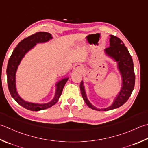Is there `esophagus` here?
<instances>
[{"label":"esophagus","instance_id":"esophagus-1","mask_svg":"<svg viewBox=\"0 0 148 148\" xmlns=\"http://www.w3.org/2000/svg\"><path fill=\"white\" fill-rule=\"evenodd\" d=\"M74 71L76 72H81L82 70V66L80 64H76L74 66Z\"/></svg>","mask_w":148,"mask_h":148}]
</instances>
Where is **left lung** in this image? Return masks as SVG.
Returning a JSON list of instances; mask_svg holds the SVG:
<instances>
[{
	"mask_svg": "<svg viewBox=\"0 0 148 148\" xmlns=\"http://www.w3.org/2000/svg\"><path fill=\"white\" fill-rule=\"evenodd\" d=\"M110 46L105 49V53L117 63V69L122 77V86L120 92L112 105L105 108L99 109L88 101L83 81L80 84L82 95L85 103L90 108L98 111H108L117 108L125 103L131 95L135 86V76L132 58L124 43L119 38L110 35Z\"/></svg>",
	"mask_w": 148,
	"mask_h": 148,
	"instance_id": "8db88e82",
	"label": "left lung"
}]
</instances>
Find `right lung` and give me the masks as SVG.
I'll use <instances>...</instances> for the list:
<instances>
[{
	"label": "right lung",
	"instance_id": "add662e5",
	"mask_svg": "<svg viewBox=\"0 0 148 148\" xmlns=\"http://www.w3.org/2000/svg\"><path fill=\"white\" fill-rule=\"evenodd\" d=\"M51 39H53V37L50 33L46 32L36 33L33 35L22 40L14 49L12 54L9 59L6 70L9 91L12 97L20 106L29 110L40 111L49 108L54 105L58 101L62 93L63 88L69 79V77H65L57 82L56 84V88L54 97L52 101L47 103L39 104L28 102L23 99L17 92L16 87V72L22 58L26 53H27L36 45V43H45Z\"/></svg>",
	"mask_w": 148,
	"mask_h": 148
}]
</instances>
